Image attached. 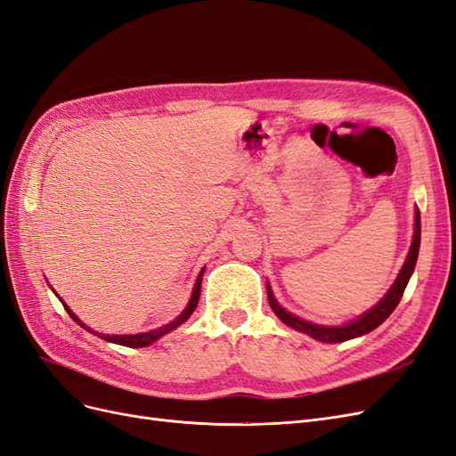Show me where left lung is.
Returning a JSON list of instances; mask_svg holds the SVG:
<instances>
[{"instance_id": "left-lung-1", "label": "left lung", "mask_w": 456, "mask_h": 456, "mask_svg": "<svg viewBox=\"0 0 456 456\" xmlns=\"http://www.w3.org/2000/svg\"><path fill=\"white\" fill-rule=\"evenodd\" d=\"M419 249H420V213L417 211V215H415V236H412V245H411V249H409L405 265H403L402 272H399L397 280L394 281L392 289H390L388 293H386V297L379 302L375 308L369 310L367 314H363L360 317V320H355V322H352L348 325H342V327H322V325H314V323H308L305 320H300V317L285 312L278 305V302H275V298H273V295L270 291V287H268L270 306H272L273 314L278 315L285 325L300 330V333H306V335H310L315 340H322V342H344V340H350V338H355V337H362V335L369 333V330L377 329L382 322H386V317H388L395 310V306L399 305V300H402L405 287L409 283L411 273H412V270H415L417 258H419Z\"/></svg>"}]
</instances>
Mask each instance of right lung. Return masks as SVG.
Wrapping results in <instances>:
<instances>
[{
    "label": "right lung",
    "instance_id": "right-lung-1",
    "mask_svg": "<svg viewBox=\"0 0 456 456\" xmlns=\"http://www.w3.org/2000/svg\"><path fill=\"white\" fill-rule=\"evenodd\" d=\"M201 275H203V270H201V273H200V278L196 280L194 293H191V298H190V302H188V306L184 308V312H183L181 315H178L175 322H171V323H167V325H163V327H159V329H156V330H150V333H141V335H112V337L94 333V330H91L87 325H84V323H81V322L77 320L76 314H74L70 308H68V306L64 305V302H62V306H64V310L68 312V315H70L77 325H81L86 330H89V333H93V335H96V337H101V338H104V340H108V342L121 344V346H127V348H142V346H148V344H151L154 340H158L159 337L167 335L169 330L176 329L178 325H183V323L188 320V317L191 315V312L196 310L198 300H200V291H201Z\"/></svg>",
    "mask_w": 456,
    "mask_h": 456
}]
</instances>
